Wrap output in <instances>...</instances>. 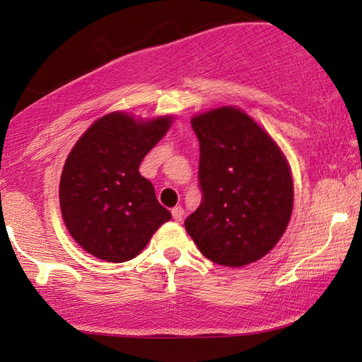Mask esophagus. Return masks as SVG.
<instances>
[{
	"instance_id": "obj_1",
	"label": "esophagus",
	"mask_w": 362,
	"mask_h": 362,
	"mask_svg": "<svg viewBox=\"0 0 362 362\" xmlns=\"http://www.w3.org/2000/svg\"><path fill=\"white\" fill-rule=\"evenodd\" d=\"M171 214H173V219H175L176 222H181L182 216H185V209H182L181 206H176L175 209L171 211Z\"/></svg>"
}]
</instances>
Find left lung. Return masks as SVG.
<instances>
[{
  "mask_svg": "<svg viewBox=\"0 0 362 362\" xmlns=\"http://www.w3.org/2000/svg\"><path fill=\"white\" fill-rule=\"evenodd\" d=\"M201 206L185 221L206 259L224 267L260 260L285 234L293 211L288 161L265 128L234 105L197 113Z\"/></svg>",
  "mask_w": 362,
  "mask_h": 362,
  "instance_id": "obj_1",
  "label": "left lung"
}]
</instances>
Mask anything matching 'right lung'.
Segmentation results:
<instances>
[{
  "label": "right lung",
  "instance_id": "obj_1",
  "mask_svg": "<svg viewBox=\"0 0 362 362\" xmlns=\"http://www.w3.org/2000/svg\"><path fill=\"white\" fill-rule=\"evenodd\" d=\"M173 120V115L143 120L127 112L107 113L69 153L59 182L62 219L90 255L113 264L135 259L171 219L138 168Z\"/></svg>",
  "mask_w": 362,
  "mask_h": 362
}]
</instances>
